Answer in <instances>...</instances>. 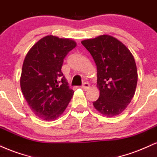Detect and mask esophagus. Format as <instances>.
I'll return each instance as SVG.
<instances>
[{"label":"esophagus","mask_w":157,"mask_h":157,"mask_svg":"<svg viewBox=\"0 0 157 157\" xmlns=\"http://www.w3.org/2000/svg\"><path fill=\"white\" fill-rule=\"evenodd\" d=\"M82 88L84 90H87L90 88V84H88L87 82L84 83V84H83V85L82 86Z\"/></svg>","instance_id":"1"}]
</instances>
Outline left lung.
<instances>
[{"mask_svg":"<svg viewBox=\"0 0 157 157\" xmlns=\"http://www.w3.org/2000/svg\"><path fill=\"white\" fill-rule=\"evenodd\" d=\"M82 44L97 67L100 96L93 103L94 107L107 117L119 115L135 93L138 75L133 55L122 42L108 34L86 39Z\"/></svg>","mask_w":157,"mask_h":157,"instance_id":"left-lung-1","label":"left lung"}]
</instances>
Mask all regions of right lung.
<instances>
[{
	"instance_id": "add662e5",
	"label": "right lung",
	"mask_w": 157,
	"mask_h": 157,
	"mask_svg": "<svg viewBox=\"0 0 157 157\" xmlns=\"http://www.w3.org/2000/svg\"><path fill=\"white\" fill-rule=\"evenodd\" d=\"M75 46L71 39L48 35L36 42L25 57L20 87L31 111L43 121L58 118L73 97L74 92L61 69L64 57Z\"/></svg>"
}]
</instances>
